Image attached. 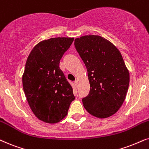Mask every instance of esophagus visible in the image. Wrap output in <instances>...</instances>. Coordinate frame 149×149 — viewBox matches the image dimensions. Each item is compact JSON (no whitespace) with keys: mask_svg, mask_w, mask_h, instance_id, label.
I'll use <instances>...</instances> for the list:
<instances>
[{"mask_svg":"<svg viewBox=\"0 0 149 149\" xmlns=\"http://www.w3.org/2000/svg\"><path fill=\"white\" fill-rule=\"evenodd\" d=\"M74 84L76 85V86H77V85H78V80H75L74 81Z\"/></svg>","mask_w":149,"mask_h":149,"instance_id":"34e87169","label":"esophagus"}]
</instances>
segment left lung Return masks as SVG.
I'll use <instances>...</instances> for the list:
<instances>
[{
	"label": "left lung",
	"mask_w": 149,
	"mask_h": 149,
	"mask_svg": "<svg viewBox=\"0 0 149 149\" xmlns=\"http://www.w3.org/2000/svg\"><path fill=\"white\" fill-rule=\"evenodd\" d=\"M77 51L88 70L90 90L82 99L90 114L100 118L118 111L126 97L129 73L118 49L99 36L74 40Z\"/></svg>",
	"instance_id": "obj_1"
}]
</instances>
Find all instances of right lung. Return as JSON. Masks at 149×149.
I'll list each match as a JSON object with an SVG mask.
<instances>
[{
    "label": "right lung",
    "instance_id": "add662e5",
    "mask_svg": "<svg viewBox=\"0 0 149 149\" xmlns=\"http://www.w3.org/2000/svg\"><path fill=\"white\" fill-rule=\"evenodd\" d=\"M74 38H55L38 43L25 65L22 86L31 109L38 119L56 123L66 116L74 100L72 86L59 68Z\"/></svg>",
    "mask_w": 149,
    "mask_h": 149
}]
</instances>
